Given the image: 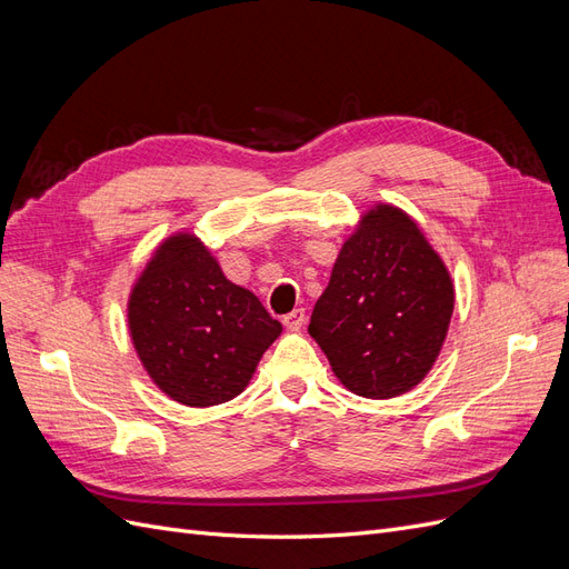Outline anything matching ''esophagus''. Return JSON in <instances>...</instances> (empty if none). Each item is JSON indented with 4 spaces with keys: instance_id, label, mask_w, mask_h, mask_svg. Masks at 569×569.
<instances>
[{
    "instance_id": "1",
    "label": "esophagus",
    "mask_w": 569,
    "mask_h": 569,
    "mask_svg": "<svg viewBox=\"0 0 569 569\" xmlns=\"http://www.w3.org/2000/svg\"><path fill=\"white\" fill-rule=\"evenodd\" d=\"M303 322H306V311H303V308H295V311L287 313L282 318V325L287 327L289 332H299L301 327H303Z\"/></svg>"
}]
</instances>
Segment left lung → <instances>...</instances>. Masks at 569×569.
<instances>
[{"mask_svg": "<svg viewBox=\"0 0 569 569\" xmlns=\"http://www.w3.org/2000/svg\"><path fill=\"white\" fill-rule=\"evenodd\" d=\"M453 316V282L416 220L370 209L343 242L308 335L349 391L391 399L432 370Z\"/></svg>", "mask_w": 569, "mask_h": 569, "instance_id": "1", "label": "left lung"}]
</instances>
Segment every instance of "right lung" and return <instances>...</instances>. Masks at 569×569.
Here are the masks:
<instances>
[{"mask_svg":"<svg viewBox=\"0 0 569 569\" xmlns=\"http://www.w3.org/2000/svg\"><path fill=\"white\" fill-rule=\"evenodd\" d=\"M134 351L170 399L209 408L249 385L258 360L280 337L249 289L232 284L194 234L157 249L128 301Z\"/></svg>","mask_w":569,"mask_h":569,"instance_id":"obj_1","label":"right lung"}]
</instances>
